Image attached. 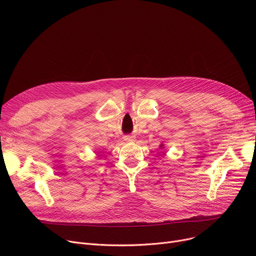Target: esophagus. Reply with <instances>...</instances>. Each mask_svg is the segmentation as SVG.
Listing matches in <instances>:
<instances>
[{
  "instance_id": "1",
  "label": "esophagus",
  "mask_w": 256,
  "mask_h": 256,
  "mask_svg": "<svg viewBox=\"0 0 256 256\" xmlns=\"http://www.w3.org/2000/svg\"><path fill=\"white\" fill-rule=\"evenodd\" d=\"M126 140H128V139H126ZM128 140H130V139H128Z\"/></svg>"
}]
</instances>
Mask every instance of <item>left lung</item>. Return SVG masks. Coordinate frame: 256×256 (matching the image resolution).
Returning a JSON list of instances; mask_svg holds the SVG:
<instances>
[{"label": "left lung", "mask_w": 256, "mask_h": 256, "mask_svg": "<svg viewBox=\"0 0 256 256\" xmlns=\"http://www.w3.org/2000/svg\"><path fill=\"white\" fill-rule=\"evenodd\" d=\"M160 146H162V145H160Z\"/></svg>", "instance_id": "obj_1"}]
</instances>
